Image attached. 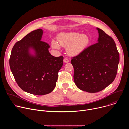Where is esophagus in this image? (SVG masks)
Masks as SVG:
<instances>
[{
  "instance_id": "obj_1",
  "label": "esophagus",
  "mask_w": 129,
  "mask_h": 129,
  "mask_svg": "<svg viewBox=\"0 0 129 129\" xmlns=\"http://www.w3.org/2000/svg\"><path fill=\"white\" fill-rule=\"evenodd\" d=\"M69 60L67 59V58H65L64 59V63H68V62H69Z\"/></svg>"
}]
</instances>
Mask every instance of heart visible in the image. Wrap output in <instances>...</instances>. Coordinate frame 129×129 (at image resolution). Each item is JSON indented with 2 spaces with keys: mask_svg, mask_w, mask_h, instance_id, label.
<instances>
[{
  "mask_svg": "<svg viewBox=\"0 0 129 129\" xmlns=\"http://www.w3.org/2000/svg\"><path fill=\"white\" fill-rule=\"evenodd\" d=\"M58 41H52L51 46L53 48L58 49L61 45L66 47V51L70 56H77L86 48L90 38L86 34L75 31L64 32L59 35Z\"/></svg>",
  "mask_w": 129,
  "mask_h": 129,
  "instance_id": "obj_1",
  "label": "heart"
}]
</instances>
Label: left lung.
Listing matches in <instances>:
<instances>
[{"label": "left lung", "mask_w": 129, "mask_h": 129, "mask_svg": "<svg viewBox=\"0 0 129 129\" xmlns=\"http://www.w3.org/2000/svg\"><path fill=\"white\" fill-rule=\"evenodd\" d=\"M96 29L98 42L71 60L76 86L89 93L101 91L113 82L119 62V54L114 40L102 29Z\"/></svg>", "instance_id": "obj_1"}]
</instances>
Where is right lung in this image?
<instances>
[{"label":"right lung","mask_w":129,"mask_h":129,"mask_svg":"<svg viewBox=\"0 0 129 129\" xmlns=\"http://www.w3.org/2000/svg\"><path fill=\"white\" fill-rule=\"evenodd\" d=\"M43 33L41 29L32 31L16 42L9 61L18 86L36 95L47 94L53 90L63 64V57L52 56L48 50L50 46L41 41Z\"/></svg>","instance_id":"obj_1"}]
</instances>
